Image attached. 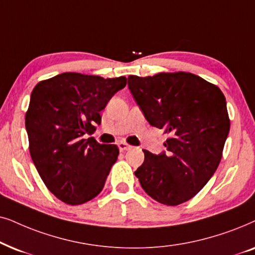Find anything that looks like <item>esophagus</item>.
<instances>
[{
  "label": "esophagus",
  "instance_id": "34e87169",
  "mask_svg": "<svg viewBox=\"0 0 255 255\" xmlns=\"http://www.w3.org/2000/svg\"><path fill=\"white\" fill-rule=\"evenodd\" d=\"M119 149H120V151H126V150H129L131 148V145L127 144L126 142H119Z\"/></svg>",
  "mask_w": 255,
  "mask_h": 255
}]
</instances>
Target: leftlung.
<instances>
[{
    "label": "left lung",
    "mask_w": 255,
    "mask_h": 255,
    "mask_svg": "<svg viewBox=\"0 0 255 255\" xmlns=\"http://www.w3.org/2000/svg\"><path fill=\"white\" fill-rule=\"evenodd\" d=\"M128 88L152 127L169 134L165 151L143 150L135 171L142 189L164 205L182 204L210 181L230 131L222 91L192 73L128 77Z\"/></svg>",
    "instance_id": "1"
}]
</instances>
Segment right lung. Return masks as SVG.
<instances>
[{"mask_svg":"<svg viewBox=\"0 0 255 255\" xmlns=\"http://www.w3.org/2000/svg\"><path fill=\"white\" fill-rule=\"evenodd\" d=\"M127 78L66 72L32 90L25 128L32 162L44 184L70 205L99 195L118 159L115 144L87 137L100 125V112Z\"/></svg>","mask_w":255,"mask_h":255,"instance_id":"obj_1","label":"right lung"}]
</instances>
